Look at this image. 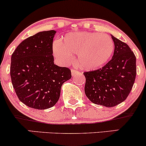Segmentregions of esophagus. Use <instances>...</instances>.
I'll list each match as a JSON object with an SVG mask.
<instances>
[{
  "mask_svg": "<svg viewBox=\"0 0 146 146\" xmlns=\"http://www.w3.org/2000/svg\"><path fill=\"white\" fill-rule=\"evenodd\" d=\"M71 74H72V76H76V75L81 74V72L78 71V70L72 69L71 70Z\"/></svg>",
  "mask_w": 146,
  "mask_h": 146,
  "instance_id": "34e87169",
  "label": "esophagus"
}]
</instances>
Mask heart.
<instances>
[{
    "label": "heart",
    "instance_id": "1",
    "mask_svg": "<svg viewBox=\"0 0 146 146\" xmlns=\"http://www.w3.org/2000/svg\"><path fill=\"white\" fill-rule=\"evenodd\" d=\"M114 50L110 36L91 32L69 33L53 46L55 55L62 62H70L73 54H78L79 64L87 70H96L106 64Z\"/></svg>",
    "mask_w": 146,
    "mask_h": 146
}]
</instances>
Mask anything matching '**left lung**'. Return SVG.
<instances>
[{
	"label": "left lung",
	"instance_id": "8db88e82",
	"mask_svg": "<svg viewBox=\"0 0 146 146\" xmlns=\"http://www.w3.org/2000/svg\"><path fill=\"white\" fill-rule=\"evenodd\" d=\"M113 56L104 66L84 72V91L95 104L113 107L123 102L131 91L137 74L136 57L126 43L111 35Z\"/></svg>",
	"mask_w": 146,
	"mask_h": 146
}]
</instances>
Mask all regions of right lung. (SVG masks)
Here are the masks:
<instances>
[{
  "label": "right lung",
  "mask_w": 146,
  "mask_h": 146,
  "mask_svg": "<svg viewBox=\"0 0 146 146\" xmlns=\"http://www.w3.org/2000/svg\"><path fill=\"white\" fill-rule=\"evenodd\" d=\"M56 31H41L25 39L11 55L10 75L20 101L30 108H51L60 98L71 70L54 64L53 40Z\"/></svg>",
  "instance_id": "1"
}]
</instances>
